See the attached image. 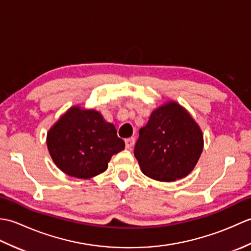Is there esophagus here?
<instances>
[{"instance_id":"34e87169","label":"esophagus","mask_w":251,"mask_h":251,"mask_svg":"<svg viewBox=\"0 0 251 251\" xmlns=\"http://www.w3.org/2000/svg\"><path fill=\"white\" fill-rule=\"evenodd\" d=\"M125 145H126V149H131L135 145V138L130 137L125 139Z\"/></svg>"}]
</instances>
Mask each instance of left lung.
Here are the masks:
<instances>
[{
  "instance_id": "left-lung-1",
  "label": "left lung",
  "mask_w": 251,
  "mask_h": 251,
  "mask_svg": "<svg viewBox=\"0 0 251 251\" xmlns=\"http://www.w3.org/2000/svg\"><path fill=\"white\" fill-rule=\"evenodd\" d=\"M201 130L182 106L168 102L152 112L139 130L134 154L142 173L172 182L188 176L202 151Z\"/></svg>"
}]
</instances>
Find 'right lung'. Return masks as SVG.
I'll use <instances>...</instances> for the list:
<instances>
[{"label": "right lung", "mask_w": 251, "mask_h": 251, "mask_svg": "<svg viewBox=\"0 0 251 251\" xmlns=\"http://www.w3.org/2000/svg\"><path fill=\"white\" fill-rule=\"evenodd\" d=\"M47 148L63 173L88 179L106 170L112 155L124 150L125 142L99 112L73 106L50 129Z\"/></svg>", "instance_id": "add662e5"}]
</instances>
